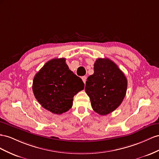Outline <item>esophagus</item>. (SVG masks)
Listing matches in <instances>:
<instances>
[{
    "label": "esophagus",
    "mask_w": 159,
    "mask_h": 159,
    "mask_svg": "<svg viewBox=\"0 0 159 159\" xmlns=\"http://www.w3.org/2000/svg\"><path fill=\"white\" fill-rule=\"evenodd\" d=\"M87 77L86 76H82V80H83V81L84 82V83H86V81H87Z\"/></svg>",
    "instance_id": "esophagus-1"
}]
</instances>
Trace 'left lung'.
Wrapping results in <instances>:
<instances>
[{
  "mask_svg": "<svg viewBox=\"0 0 159 159\" xmlns=\"http://www.w3.org/2000/svg\"><path fill=\"white\" fill-rule=\"evenodd\" d=\"M126 89L127 79L115 63L107 58H97L85 87L93 109L101 115L109 114L120 105Z\"/></svg>",
  "mask_w": 159,
  "mask_h": 159,
  "instance_id": "left-lung-1",
  "label": "left lung"
}]
</instances>
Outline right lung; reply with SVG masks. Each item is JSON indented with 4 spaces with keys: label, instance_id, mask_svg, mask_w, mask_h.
I'll return each instance as SVG.
<instances>
[{
    "label": "right lung",
    "instance_id": "right-lung-1",
    "mask_svg": "<svg viewBox=\"0 0 159 159\" xmlns=\"http://www.w3.org/2000/svg\"><path fill=\"white\" fill-rule=\"evenodd\" d=\"M65 61L64 58L48 61L33 79L35 98L45 109L57 115L69 111L75 95L84 88L82 79L69 70Z\"/></svg>",
    "mask_w": 159,
    "mask_h": 159
}]
</instances>
